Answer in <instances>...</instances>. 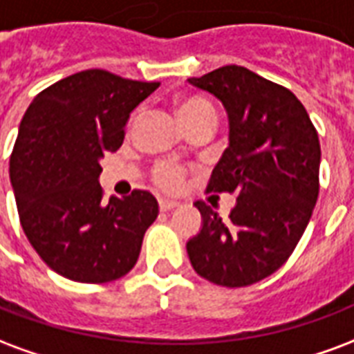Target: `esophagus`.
<instances>
[{
    "label": "esophagus",
    "mask_w": 354,
    "mask_h": 354,
    "mask_svg": "<svg viewBox=\"0 0 354 354\" xmlns=\"http://www.w3.org/2000/svg\"><path fill=\"white\" fill-rule=\"evenodd\" d=\"M176 206H180L178 201H172V198H159V210L161 212L174 210Z\"/></svg>",
    "instance_id": "34e87169"
}]
</instances>
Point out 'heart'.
Instances as JSON below:
<instances>
[{
  "label": "heart",
  "mask_w": 354,
  "mask_h": 354,
  "mask_svg": "<svg viewBox=\"0 0 354 354\" xmlns=\"http://www.w3.org/2000/svg\"><path fill=\"white\" fill-rule=\"evenodd\" d=\"M178 112H180V118L185 124V127H189L191 124H195L198 120H203L206 116H216V112L212 109L210 103H206L198 97H187V99H182L178 103ZM185 170L180 167V165L172 163V161H161V163L156 165L153 169V180L159 187L163 189L174 191L178 189L182 182H184Z\"/></svg>",
  "instance_id": "obj_1"
}]
</instances>
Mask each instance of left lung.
<instances>
[{
  "label": "left lung",
  "instance_id": "left-lung-1",
  "mask_svg": "<svg viewBox=\"0 0 354 354\" xmlns=\"http://www.w3.org/2000/svg\"><path fill=\"white\" fill-rule=\"evenodd\" d=\"M187 82L217 97L229 118V146L208 191H236L229 217L197 201L203 227L187 242L198 276L223 287L268 277L290 257L319 195L321 146L297 95L240 65Z\"/></svg>",
  "mask_w": 354,
  "mask_h": 354
}]
</instances>
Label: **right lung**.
<instances>
[{
	"label": "right lung",
	"instance_id": "1",
	"mask_svg": "<svg viewBox=\"0 0 354 354\" xmlns=\"http://www.w3.org/2000/svg\"><path fill=\"white\" fill-rule=\"evenodd\" d=\"M159 88L88 69L52 84L24 114L10 184L26 236L59 276L106 283L135 266L156 197L135 189L103 203L101 159L124 142L131 112Z\"/></svg>",
	"mask_w": 354,
	"mask_h": 354
}]
</instances>
